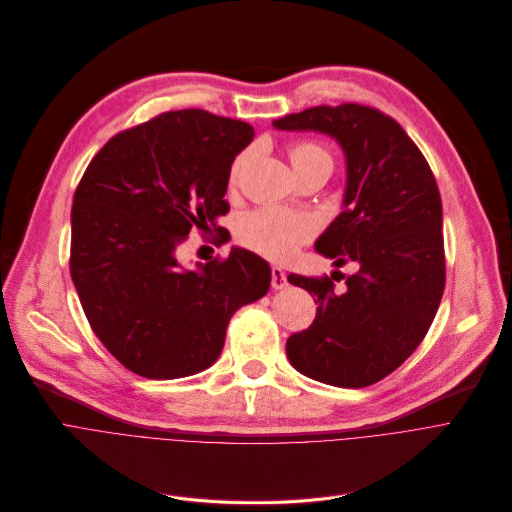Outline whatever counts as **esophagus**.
Returning a JSON list of instances; mask_svg holds the SVG:
<instances>
[{
	"label": "esophagus",
	"instance_id": "esophagus-1",
	"mask_svg": "<svg viewBox=\"0 0 512 512\" xmlns=\"http://www.w3.org/2000/svg\"><path fill=\"white\" fill-rule=\"evenodd\" d=\"M271 286H274L276 290H282L288 286V274L282 269V267H271Z\"/></svg>",
	"mask_w": 512,
	"mask_h": 512
}]
</instances>
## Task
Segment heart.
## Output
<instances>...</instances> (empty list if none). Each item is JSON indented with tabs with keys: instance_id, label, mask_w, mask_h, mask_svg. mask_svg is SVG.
Listing matches in <instances>:
<instances>
[{
	"instance_id": "b5f03b06",
	"label": "heart",
	"mask_w": 512,
	"mask_h": 512,
	"mask_svg": "<svg viewBox=\"0 0 512 512\" xmlns=\"http://www.w3.org/2000/svg\"><path fill=\"white\" fill-rule=\"evenodd\" d=\"M290 162L294 170L309 168L313 164H331L329 152L315 142H300L290 148ZM245 156L238 158L232 166V179L241 175ZM315 234V222L304 216L280 208H259L238 220L236 238L243 247L267 257L271 261L290 259L300 245L311 241Z\"/></svg>"
}]
</instances>
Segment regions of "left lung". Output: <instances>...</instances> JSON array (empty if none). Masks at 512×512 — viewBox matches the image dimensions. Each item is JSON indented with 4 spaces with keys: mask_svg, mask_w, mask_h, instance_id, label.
Returning <instances> with one entry per match:
<instances>
[{
    "mask_svg": "<svg viewBox=\"0 0 512 512\" xmlns=\"http://www.w3.org/2000/svg\"><path fill=\"white\" fill-rule=\"evenodd\" d=\"M274 127L327 133L342 146L344 212L315 249L335 267L356 265L342 292L327 276H288L319 304L313 325L288 337V360L319 383L368 387L420 346L445 290L436 179L403 127L372 107H313L274 121ZM335 276L344 278L339 269Z\"/></svg>",
    "mask_w": 512,
    "mask_h": 512,
    "instance_id": "8db88e82",
    "label": "left lung"
}]
</instances>
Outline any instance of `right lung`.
I'll return each mask as SVG.
<instances>
[{"mask_svg": "<svg viewBox=\"0 0 512 512\" xmlns=\"http://www.w3.org/2000/svg\"><path fill=\"white\" fill-rule=\"evenodd\" d=\"M245 121L168 111L111 138L74 193L70 271L96 337L140 377L181 379L212 366L230 317L267 294L271 269L234 247L177 259L193 228L226 230L230 166L253 140Z\"/></svg>", "mask_w": 512, "mask_h": 512, "instance_id": "1", "label": "right lung"}]
</instances>
